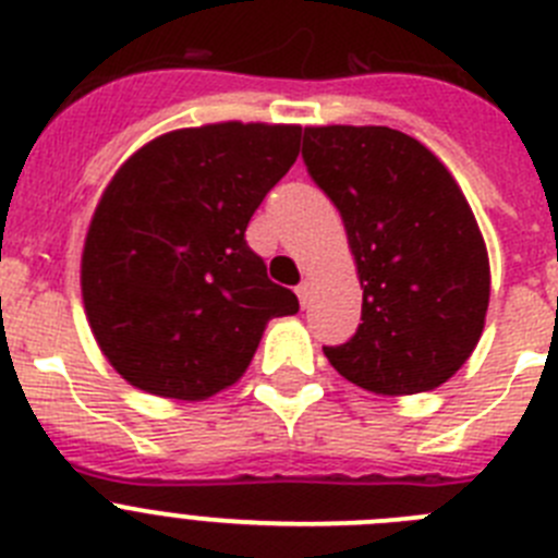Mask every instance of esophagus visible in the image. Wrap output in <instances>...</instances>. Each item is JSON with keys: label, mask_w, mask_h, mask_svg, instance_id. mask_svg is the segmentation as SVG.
Returning <instances> with one entry per match:
<instances>
[{"label": "esophagus", "mask_w": 558, "mask_h": 558, "mask_svg": "<svg viewBox=\"0 0 558 558\" xmlns=\"http://www.w3.org/2000/svg\"><path fill=\"white\" fill-rule=\"evenodd\" d=\"M298 298H300V303L308 305V298H311V280H303V283L298 286Z\"/></svg>", "instance_id": "esophagus-1"}]
</instances>
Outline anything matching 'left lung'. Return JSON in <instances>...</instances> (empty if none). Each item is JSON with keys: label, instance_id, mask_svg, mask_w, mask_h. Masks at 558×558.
Returning <instances> with one entry per match:
<instances>
[{"label": "left lung", "instance_id": "obj_1", "mask_svg": "<svg viewBox=\"0 0 558 558\" xmlns=\"http://www.w3.org/2000/svg\"><path fill=\"white\" fill-rule=\"evenodd\" d=\"M303 160L339 208L364 303L355 336L325 348L341 378L416 395L453 378L489 308V255L473 208L425 144L391 128H305Z\"/></svg>", "mask_w": 558, "mask_h": 558}]
</instances>
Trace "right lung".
<instances>
[{
    "label": "right lung",
    "instance_id": "1",
    "mask_svg": "<svg viewBox=\"0 0 558 558\" xmlns=\"http://www.w3.org/2000/svg\"><path fill=\"white\" fill-rule=\"evenodd\" d=\"M300 124L163 133L124 160L85 233L92 333L135 389L205 400L242 378L272 316L300 311L244 230L300 153Z\"/></svg>",
    "mask_w": 558,
    "mask_h": 558
}]
</instances>
